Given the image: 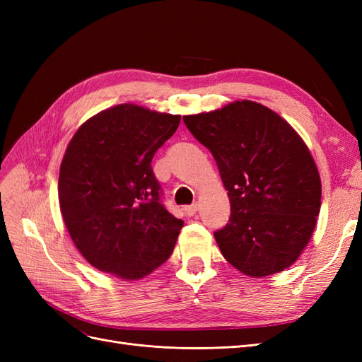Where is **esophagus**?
I'll return each instance as SVG.
<instances>
[{
  "instance_id": "obj_1",
  "label": "esophagus",
  "mask_w": 362,
  "mask_h": 362,
  "mask_svg": "<svg viewBox=\"0 0 362 362\" xmlns=\"http://www.w3.org/2000/svg\"><path fill=\"white\" fill-rule=\"evenodd\" d=\"M198 208H199V205L198 204H192V205H187L184 208V211H185V214L187 216H194L196 214V211H198Z\"/></svg>"
}]
</instances>
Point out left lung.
Returning <instances> with one entry per match:
<instances>
[{
	"label": "left lung",
	"instance_id": "obj_1",
	"mask_svg": "<svg viewBox=\"0 0 362 362\" xmlns=\"http://www.w3.org/2000/svg\"><path fill=\"white\" fill-rule=\"evenodd\" d=\"M182 120L210 149L228 190L231 217L214 233L225 259L254 278L290 267L320 213V175L305 141L287 120L247 100Z\"/></svg>",
	"mask_w": 362,
	"mask_h": 362
}]
</instances>
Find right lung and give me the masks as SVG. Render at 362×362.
Masks as SVG:
<instances>
[{"label": "right lung", "instance_id": "1", "mask_svg": "<svg viewBox=\"0 0 362 362\" xmlns=\"http://www.w3.org/2000/svg\"><path fill=\"white\" fill-rule=\"evenodd\" d=\"M181 116L120 104L78 128L64 152L59 202L74 245L98 270L134 281L170 257L184 222L161 202L151 168Z\"/></svg>", "mask_w": 362, "mask_h": 362}]
</instances>
